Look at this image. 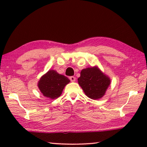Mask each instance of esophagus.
I'll return each mask as SVG.
<instances>
[{"mask_svg":"<svg viewBox=\"0 0 147 147\" xmlns=\"http://www.w3.org/2000/svg\"><path fill=\"white\" fill-rule=\"evenodd\" d=\"M69 80L71 82H75L76 81V78L74 77V76H71V77H69Z\"/></svg>","mask_w":147,"mask_h":147,"instance_id":"1","label":"esophagus"}]
</instances>
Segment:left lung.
<instances>
[{
  "mask_svg": "<svg viewBox=\"0 0 147 147\" xmlns=\"http://www.w3.org/2000/svg\"><path fill=\"white\" fill-rule=\"evenodd\" d=\"M78 80L86 95L93 100L103 97L110 84V78L98 67L83 69Z\"/></svg>",
  "mask_w": 147,
  "mask_h": 147,
  "instance_id": "8db88e82",
  "label": "left lung"
}]
</instances>
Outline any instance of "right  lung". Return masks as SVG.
<instances>
[{
  "label": "right lung",
  "instance_id": "right-lung-1",
  "mask_svg": "<svg viewBox=\"0 0 147 147\" xmlns=\"http://www.w3.org/2000/svg\"><path fill=\"white\" fill-rule=\"evenodd\" d=\"M69 82L66 76L51 69L40 78L38 88L44 96L55 99L61 96L63 88Z\"/></svg>",
  "mask_w": 147,
  "mask_h": 147
}]
</instances>
